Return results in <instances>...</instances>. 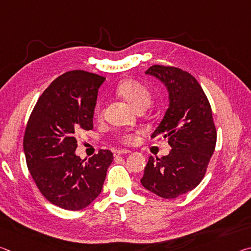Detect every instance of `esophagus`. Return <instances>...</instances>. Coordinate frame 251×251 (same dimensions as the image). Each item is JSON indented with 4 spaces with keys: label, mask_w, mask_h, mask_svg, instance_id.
Wrapping results in <instances>:
<instances>
[{
    "label": "esophagus",
    "mask_w": 251,
    "mask_h": 251,
    "mask_svg": "<svg viewBox=\"0 0 251 251\" xmlns=\"http://www.w3.org/2000/svg\"><path fill=\"white\" fill-rule=\"evenodd\" d=\"M129 152H130V151H128V150H124V148H123V150H117V151H114V155L129 154Z\"/></svg>",
    "instance_id": "obj_1"
}]
</instances>
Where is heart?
I'll return each instance as SVG.
<instances>
[{
    "label": "heart",
    "instance_id": "b5f03b06",
    "mask_svg": "<svg viewBox=\"0 0 251 251\" xmlns=\"http://www.w3.org/2000/svg\"><path fill=\"white\" fill-rule=\"evenodd\" d=\"M117 94L123 97L130 106L138 109H146L151 104V94L148 88L142 82L137 79H126L117 86ZM94 114L97 118L103 115V105L101 103H97L95 106ZM137 134L136 133H124L120 136V141L124 144H133Z\"/></svg>",
    "mask_w": 251,
    "mask_h": 251
}]
</instances>
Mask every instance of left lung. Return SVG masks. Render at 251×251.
<instances>
[{"label":"left lung","mask_w":251,"mask_h":251,"mask_svg":"<svg viewBox=\"0 0 251 251\" xmlns=\"http://www.w3.org/2000/svg\"><path fill=\"white\" fill-rule=\"evenodd\" d=\"M166 85L169 107L151 137L167 138V156H151L141 179L157 196L171 199L188 193L205 177L217 131L211 106L197 79L175 66L152 65L146 71Z\"/></svg>","instance_id":"obj_1"}]
</instances>
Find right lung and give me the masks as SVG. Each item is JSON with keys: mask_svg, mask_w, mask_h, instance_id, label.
<instances>
[{"mask_svg": "<svg viewBox=\"0 0 251 251\" xmlns=\"http://www.w3.org/2000/svg\"><path fill=\"white\" fill-rule=\"evenodd\" d=\"M105 77L80 70L53 80L37 100L25 128L23 147L29 174L42 195L67 210L87 207L103 188L113 152L90 159L75 155L79 130L93 129L97 92Z\"/></svg>", "mask_w": 251, "mask_h": 251, "instance_id": "obj_1", "label": "right lung"}]
</instances>
